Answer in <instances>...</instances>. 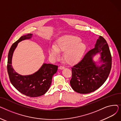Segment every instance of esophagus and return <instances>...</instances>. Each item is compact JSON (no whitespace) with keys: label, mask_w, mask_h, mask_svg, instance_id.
I'll use <instances>...</instances> for the list:
<instances>
[{"label":"esophagus","mask_w":121,"mask_h":121,"mask_svg":"<svg viewBox=\"0 0 121 121\" xmlns=\"http://www.w3.org/2000/svg\"><path fill=\"white\" fill-rule=\"evenodd\" d=\"M64 68H65V67L64 66H60L59 67V69H64Z\"/></svg>","instance_id":"1"}]
</instances>
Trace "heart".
<instances>
[{
  "label": "heart",
  "mask_w": 121,
  "mask_h": 121,
  "mask_svg": "<svg viewBox=\"0 0 121 121\" xmlns=\"http://www.w3.org/2000/svg\"><path fill=\"white\" fill-rule=\"evenodd\" d=\"M81 41L78 36H63L57 41L55 47L48 48L49 55L51 58L56 60L59 58V52H64L63 57L65 61L70 64H75L81 60L86 49V44Z\"/></svg>",
  "instance_id": "1"
}]
</instances>
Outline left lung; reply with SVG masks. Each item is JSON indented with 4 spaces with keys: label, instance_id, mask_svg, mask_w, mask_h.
<instances>
[{
    "label": "left lung",
    "instance_id": "8db88e82",
    "mask_svg": "<svg viewBox=\"0 0 121 121\" xmlns=\"http://www.w3.org/2000/svg\"><path fill=\"white\" fill-rule=\"evenodd\" d=\"M98 53L101 54V61L104 63L100 66L97 65L92 60V57ZM111 66L112 56L108 45L100 36L95 47L72 68L70 84L73 89L80 94H88L96 90L108 77Z\"/></svg>",
    "mask_w": 121,
    "mask_h": 121
}]
</instances>
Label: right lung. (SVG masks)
<instances>
[{"label":"right lung","instance_id":"1","mask_svg":"<svg viewBox=\"0 0 121 121\" xmlns=\"http://www.w3.org/2000/svg\"><path fill=\"white\" fill-rule=\"evenodd\" d=\"M32 34L22 36L12 44L8 53L7 72L11 83L17 90L30 97H37L45 94L49 88L53 75L58 66L50 64H43L35 73L29 75H22L17 73L12 66V58L17 43L21 41L30 39Z\"/></svg>","mask_w":121,"mask_h":121}]
</instances>
